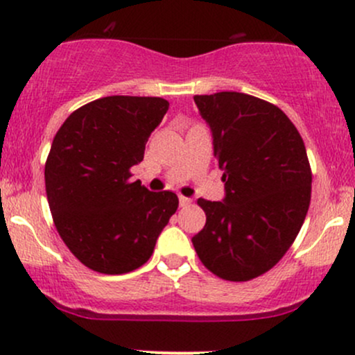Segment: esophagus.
I'll use <instances>...</instances> for the list:
<instances>
[{"mask_svg":"<svg viewBox=\"0 0 355 355\" xmlns=\"http://www.w3.org/2000/svg\"><path fill=\"white\" fill-rule=\"evenodd\" d=\"M178 200H180V207H187V205H189L190 202H192L189 197H184V196L178 197Z\"/></svg>","mask_w":355,"mask_h":355,"instance_id":"esophagus-1","label":"esophagus"}]
</instances>
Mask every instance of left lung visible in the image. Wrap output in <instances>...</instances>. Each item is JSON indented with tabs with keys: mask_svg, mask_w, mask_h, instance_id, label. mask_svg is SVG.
Wrapping results in <instances>:
<instances>
[{
	"mask_svg": "<svg viewBox=\"0 0 355 355\" xmlns=\"http://www.w3.org/2000/svg\"><path fill=\"white\" fill-rule=\"evenodd\" d=\"M224 171V202L198 198L204 229L192 237L198 259L227 282L270 271L297 239L310 207L305 143L275 104L244 92L196 96Z\"/></svg>",
	"mask_w": 355,
	"mask_h": 355,
	"instance_id": "left-lung-1",
	"label": "left lung"
}]
</instances>
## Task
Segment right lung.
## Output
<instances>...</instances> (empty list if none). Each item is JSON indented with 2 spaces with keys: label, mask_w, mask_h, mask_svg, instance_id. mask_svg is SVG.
Returning <instances> with one entry per match:
<instances>
[{
  "label": "right lung",
  "mask_w": 355,
  "mask_h": 355,
  "mask_svg": "<svg viewBox=\"0 0 355 355\" xmlns=\"http://www.w3.org/2000/svg\"><path fill=\"white\" fill-rule=\"evenodd\" d=\"M168 106L162 97H101L76 109L53 138L45 163L50 212L65 246L89 270H138L177 212L173 192L130 180Z\"/></svg>",
  "instance_id": "obj_1"
}]
</instances>
